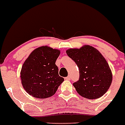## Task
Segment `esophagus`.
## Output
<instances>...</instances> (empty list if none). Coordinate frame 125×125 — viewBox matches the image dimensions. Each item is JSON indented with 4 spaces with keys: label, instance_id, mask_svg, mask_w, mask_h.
<instances>
[{
    "label": "esophagus",
    "instance_id": "obj_1",
    "mask_svg": "<svg viewBox=\"0 0 125 125\" xmlns=\"http://www.w3.org/2000/svg\"><path fill=\"white\" fill-rule=\"evenodd\" d=\"M70 78H71L70 76H67L66 78H65V79H66V80H70Z\"/></svg>",
    "mask_w": 125,
    "mask_h": 125
}]
</instances>
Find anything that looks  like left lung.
Masks as SVG:
<instances>
[{
  "label": "left lung",
  "instance_id": "8db88e82",
  "mask_svg": "<svg viewBox=\"0 0 125 125\" xmlns=\"http://www.w3.org/2000/svg\"><path fill=\"white\" fill-rule=\"evenodd\" d=\"M66 53L79 68L80 78L73 84L77 92L88 99L102 96L111 85L113 73L101 53L94 47L85 45L80 49H67Z\"/></svg>",
  "mask_w": 125,
  "mask_h": 125
}]
</instances>
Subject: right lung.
I'll list each match as a JSON object with an SVG mask.
<instances>
[{
	"label": "right lung",
	"instance_id": "right-lung-1",
	"mask_svg": "<svg viewBox=\"0 0 125 125\" xmlns=\"http://www.w3.org/2000/svg\"><path fill=\"white\" fill-rule=\"evenodd\" d=\"M60 50L41 46L31 52L22 65L21 80L23 88L37 98L53 96L64 79L58 74L55 62Z\"/></svg>",
	"mask_w": 125,
	"mask_h": 125
}]
</instances>
